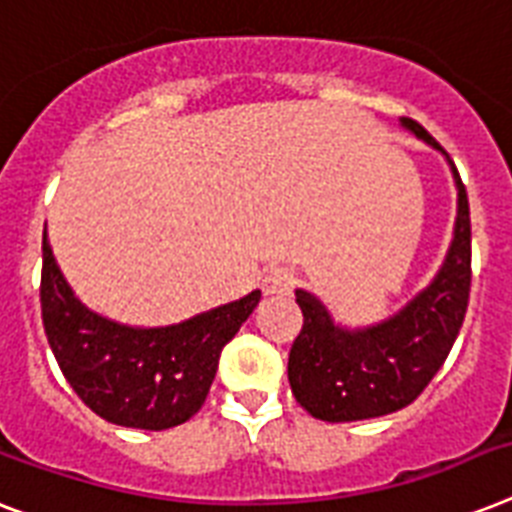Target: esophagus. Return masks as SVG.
<instances>
[{
  "mask_svg": "<svg viewBox=\"0 0 512 512\" xmlns=\"http://www.w3.org/2000/svg\"><path fill=\"white\" fill-rule=\"evenodd\" d=\"M294 286H297V273L284 265L270 268L263 278V292L270 297H286V294H292Z\"/></svg>",
  "mask_w": 512,
  "mask_h": 512,
  "instance_id": "1",
  "label": "esophagus"
}]
</instances>
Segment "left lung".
I'll list each match as a JSON object with an SVG mask.
<instances>
[{"label":"left lung","instance_id":"left-lung-1","mask_svg":"<svg viewBox=\"0 0 512 512\" xmlns=\"http://www.w3.org/2000/svg\"><path fill=\"white\" fill-rule=\"evenodd\" d=\"M400 123L444 152L421 123L413 118ZM450 168L458 186L450 252L434 281L400 313L350 331L336 326L313 294L297 289L305 321L289 352V384L299 405L318 421H365L402 410L429 386L450 355L471 294V210L458 168L452 162Z\"/></svg>","mask_w":512,"mask_h":512}]
</instances>
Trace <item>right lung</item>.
<instances>
[{"mask_svg": "<svg viewBox=\"0 0 512 512\" xmlns=\"http://www.w3.org/2000/svg\"><path fill=\"white\" fill-rule=\"evenodd\" d=\"M41 321L73 392L99 418L126 429L186 423L213 386L220 352L260 302V292L176 326L131 328L91 313L70 292L44 231Z\"/></svg>", "mask_w": 512, "mask_h": 512, "instance_id": "right-lung-1", "label": "right lung"}]
</instances>
